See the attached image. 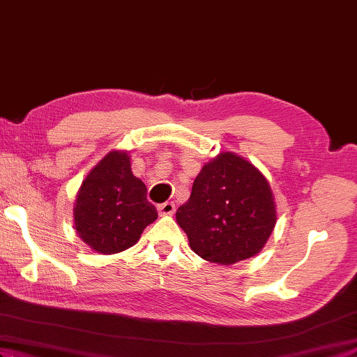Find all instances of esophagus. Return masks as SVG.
Returning <instances> with one entry per match:
<instances>
[{
    "mask_svg": "<svg viewBox=\"0 0 357 357\" xmlns=\"http://www.w3.org/2000/svg\"><path fill=\"white\" fill-rule=\"evenodd\" d=\"M158 211H159V215H161V216L173 215V213H174V204H173V202L159 204V206H158Z\"/></svg>",
    "mask_w": 357,
    "mask_h": 357,
    "instance_id": "34e87169",
    "label": "esophagus"
}]
</instances>
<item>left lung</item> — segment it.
<instances>
[{
  "instance_id": "left-lung-1",
  "label": "left lung",
  "mask_w": 357,
  "mask_h": 357,
  "mask_svg": "<svg viewBox=\"0 0 357 357\" xmlns=\"http://www.w3.org/2000/svg\"><path fill=\"white\" fill-rule=\"evenodd\" d=\"M278 219L275 196L262 172L233 151L204 164L176 222L193 252L219 265L253 257L267 244Z\"/></svg>"
}]
</instances>
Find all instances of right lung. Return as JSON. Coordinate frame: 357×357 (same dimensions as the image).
Returning a JSON list of instances; mask_svg holds the SVG:
<instances>
[{
  "label": "right lung",
  "mask_w": 357,
  "mask_h": 357,
  "mask_svg": "<svg viewBox=\"0 0 357 357\" xmlns=\"http://www.w3.org/2000/svg\"><path fill=\"white\" fill-rule=\"evenodd\" d=\"M156 218L146 184L132 172L127 150H110L82 181L73 204L78 238L100 255L133 247Z\"/></svg>",
  "instance_id": "1"
}]
</instances>
